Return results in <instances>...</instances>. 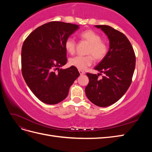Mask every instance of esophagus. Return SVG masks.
<instances>
[{
    "mask_svg": "<svg viewBox=\"0 0 152 152\" xmlns=\"http://www.w3.org/2000/svg\"><path fill=\"white\" fill-rule=\"evenodd\" d=\"M79 72L80 75H84L85 74V72L84 71H82L81 70H79Z\"/></svg>",
    "mask_w": 152,
    "mask_h": 152,
    "instance_id": "1",
    "label": "esophagus"
}]
</instances>
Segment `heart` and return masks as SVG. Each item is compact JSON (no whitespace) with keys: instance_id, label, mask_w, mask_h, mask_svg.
<instances>
[{"instance_id":"heart-1","label":"heart","mask_w":152,"mask_h":152,"mask_svg":"<svg viewBox=\"0 0 152 152\" xmlns=\"http://www.w3.org/2000/svg\"><path fill=\"white\" fill-rule=\"evenodd\" d=\"M80 37L89 44L87 50V56H76L70 59V65L79 70H85L93 63V58L96 61H100L104 58L108 52V45L102 40L101 36L92 30H87L81 32ZM65 48L66 51L73 54L75 52V41L72 37L66 39L65 42ZM91 54L93 56L92 57Z\"/></svg>"}]
</instances>
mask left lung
<instances>
[{
	"label": "left lung",
	"mask_w": 152,
	"mask_h": 152,
	"mask_svg": "<svg viewBox=\"0 0 152 152\" xmlns=\"http://www.w3.org/2000/svg\"><path fill=\"white\" fill-rule=\"evenodd\" d=\"M107 35L109 50L104 58L94 69L103 73L102 79L99 74L87 73L89 84L85 89L91 102L100 107H108L120 99L129 87L136 65L134 50L126 36L107 25H95Z\"/></svg>",
	"instance_id": "obj_1"
}]
</instances>
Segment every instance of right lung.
Listing matches in <instances>:
<instances>
[{
  "mask_svg": "<svg viewBox=\"0 0 152 152\" xmlns=\"http://www.w3.org/2000/svg\"><path fill=\"white\" fill-rule=\"evenodd\" d=\"M78 28L77 25L51 21L34 30L23 44V77L32 93L44 103L55 104L65 99L80 75L73 66L59 68L67 61L65 40Z\"/></svg>",
  "mask_w": 152,
  "mask_h": 152,
  "instance_id": "add662e5",
  "label": "right lung"
}]
</instances>
